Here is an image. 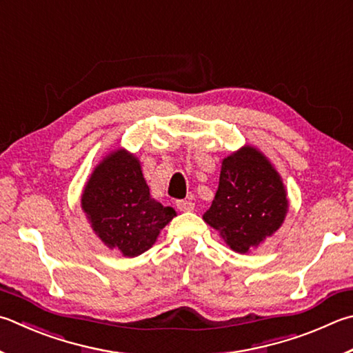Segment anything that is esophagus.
Here are the masks:
<instances>
[{
  "label": "esophagus",
  "instance_id": "obj_1",
  "mask_svg": "<svg viewBox=\"0 0 353 353\" xmlns=\"http://www.w3.org/2000/svg\"><path fill=\"white\" fill-rule=\"evenodd\" d=\"M177 208L181 211H193L194 203L190 201H177Z\"/></svg>",
  "mask_w": 353,
  "mask_h": 353
}]
</instances>
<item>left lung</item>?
<instances>
[{"instance_id": "obj_1", "label": "left lung", "mask_w": 353, "mask_h": 353, "mask_svg": "<svg viewBox=\"0 0 353 353\" xmlns=\"http://www.w3.org/2000/svg\"><path fill=\"white\" fill-rule=\"evenodd\" d=\"M287 211L283 177L258 148L245 145L222 160L219 187L203 221L233 252L245 254L278 232Z\"/></svg>"}]
</instances>
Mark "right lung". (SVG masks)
Masks as SVG:
<instances>
[{
    "mask_svg": "<svg viewBox=\"0 0 353 353\" xmlns=\"http://www.w3.org/2000/svg\"><path fill=\"white\" fill-rule=\"evenodd\" d=\"M81 210L108 248L126 258L145 253L176 216L152 199L139 157L117 148L95 166L83 188Z\"/></svg>",
    "mask_w": 353,
    "mask_h": 353,
    "instance_id": "right-lung-1",
    "label": "right lung"
}]
</instances>
